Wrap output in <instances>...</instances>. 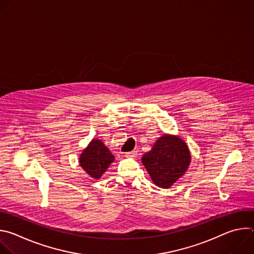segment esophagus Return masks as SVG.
I'll return each instance as SVG.
<instances>
[{"instance_id":"esophagus-1","label":"esophagus","mask_w":254,"mask_h":254,"mask_svg":"<svg viewBox=\"0 0 254 254\" xmlns=\"http://www.w3.org/2000/svg\"><path fill=\"white\" fill-rule=\"evenodd\" d=\"M136 151H132V152H128V153H126V155H125V157H127V158H133V157H135L136 156Z\"/></svg>"}]
</instances>
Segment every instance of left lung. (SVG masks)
<instances>
[{
  "label": "left lung",
  "mask_w": 254,
  "mask_h": 254,
  "mask_svg": "<svg viewBox=\"0 0 254 254\" xmlns=\"http://www.w3.org/2000/svg\"><path fill=\"white\" fill-rule=\"evenodd\" d=\"M190 162L191 155L187 143L172 134L159 137L153 149L141 158V163L154 184L164 189L170 188L185 174Z\"/></svg>",
  "instance_id": "1"
}]
</instances>
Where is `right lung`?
Returning <instances> with one entry per match:
<instances>
[{"label": "right lung", "instance_id": "add662e5", "mask_svg": "<svg viewBox=\"0 0 254 254\" xmlns=\"http://www.w3.org/2000/svg\"><path fill=\"white\" fill-rule=\"evenodd\" d=\"M114 155L100 139H92L79 157L82 169L93 179H99L113 162Z\"/></svg>", "mask_w": 254, "mask_h": 254}]
</instances>
